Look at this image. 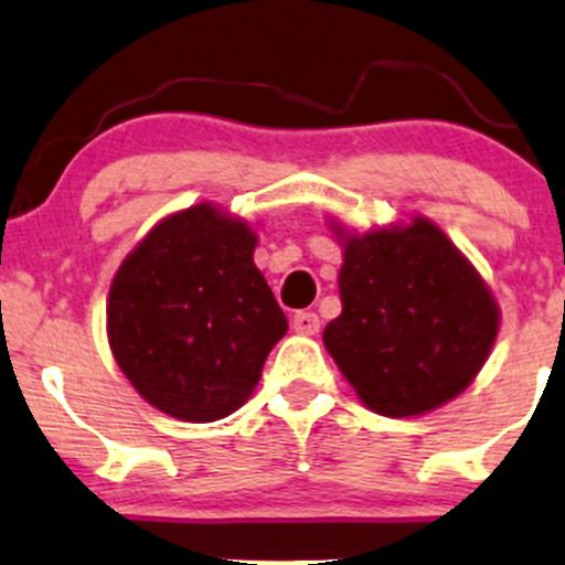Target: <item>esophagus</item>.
Returning a JSON list of instances; mask_svg holds the SVG:
<instances>
[{
  "mask_svg": "<svg viewBox=\"0 0 565 565\" xmlns=\"http://www.w3.org/2000/svg\"><path fill=\"white\" fill-rule=\"evenodd\" d=\"M292 328L303 335H315L319 330V317L315 311H298V315L292 317Z\"/></svg>",
  "mask_w": 565,
  "mask_h": 565,
  "instance_id": "esophagus-1",
  "label": "esophagus"
}]
</instances>
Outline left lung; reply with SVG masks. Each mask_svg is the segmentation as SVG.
I'll return each mask as SVG.
<instances>
[{
	"mask_svg": "<svg viewBox=\"0 0 565 565\" xmlns=\"http://www.w3.org/2000/svg\"><path fill=\"white\" fill-rule=\"evenodd\" d=\"M339 292L322 341L361 402L388 418L459 396L498 335L492 292L426 218L347 237Z\"/></svg>",
	"mask_w": 565,
	"mask_h": 565,
	"instance_id": "1",
	"label": "left lung"
}]
</instances>
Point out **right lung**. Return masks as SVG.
I'll use <instances>...</instances> for the list:
<instances>
[{"mask_svg": "<svg viewBox=\"0 0 565 565\" xmlns=\"http://www.w3.org/2000/svg\"><path fill=\"white\" fill-rule=\"evenodd\" d=\"M254 248L246 221L202 202L163 218L119 265L108 344L161 413L210 424L235 413L259 383L289 324Z\"/></svg>", "mask_w": 565, "mask_h": 565, "instance_id": "add662e5", "label": "right lung"}]
</instances>
